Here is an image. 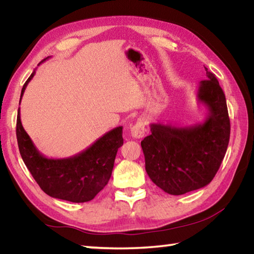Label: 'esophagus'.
<instances>
[{
    "instance_id": "obj_1",
    "label": "esophagus",
    "mask_w": 254,
    "mask_h": 254,
    "mask_svg": "<svg viewBox=\"0 0 254 254\" xmlns=\"http://www.w3.org/2000/svg\"><path fill=\"white\" fill-rule=\"evenodd\" d=\"M145 134V127L144 122L142 120H137L134 126L131 127V136L134 139H141Z\"/></svg>"
}]
</instances>
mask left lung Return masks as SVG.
<instances>
[{"mask_svg":"<svg viewBox=\"0 0 254 254\" xmlns=\"http://www.w3.org/2000/svg\"><path fill=\"white\" fill-rule=\"evenodd\" d=\"M197 97L207 107L203 123L190 127L152 123L151 134L141 141L145 171L170 195H183L212 182L224 159L230 141L226 100L216 77L207 68Z\"/></svg>","mask_w":254,"mask_h":254,"instance_id":"1","label":"left lung"}]
</instances>
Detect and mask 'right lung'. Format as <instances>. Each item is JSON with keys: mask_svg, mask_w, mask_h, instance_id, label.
Returning a JSON list of instances; mask_svg holds the SVG:
<instances>
[{"mask_svg": "<svg viewBox=\"0 0 254 254\" xmlns=\"http://www.w3.org/2000/svg\"><path fill=\"white\" fill-rule=\"evenodd\" d=\"M36 70L24 83L20 102ZM122 128L118 127L105 133L91 147L76 156L49 159L38 151L25 132L21 123L19 109L16 139L23 162L47 195L72 203H85L92 200L109 183L115 156L119 148L123 145Z\"/></svg>", "mask_w": 254, "mask_h": 254, "instance_id": "1", "label": "right lung"}]
</instances>
